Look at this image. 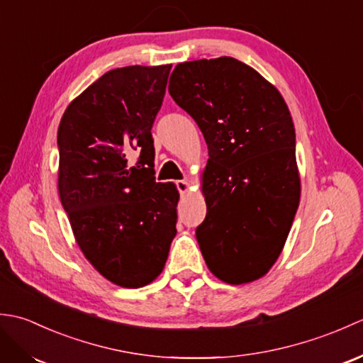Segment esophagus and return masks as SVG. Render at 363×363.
<instances>
[{
    "label": "esophagus",
    "mask_w": 363,
    "mask_h": 363,
    "mask_svg": "<svg viewBox=\"0 0 363 363\" xmlns=\"http://www.w3.org/2000/svg\"><path fill=\"white\" fill-rule=\"evenodd\" d=\"M176 189L179 191L181 195H186L189 191V181L182 179V181H176Z\"/></svg>",
    "instance_id": "esophagus-1"
}]
</instances>
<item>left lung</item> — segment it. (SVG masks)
Returning <instances> with one entry per match:
<instances>
[{
  "instance_id": "1",
  "label": "left lung",
  "mask_w": 363,
  "mask_h": 363,
  "mask_svg": "<svg viewBox=\"0 0 363 363\" xmlns=\"http://www.w3.org/2000/svg\"><path fill=\"white\" fill-rule=\"evenodd\" d=\"M168 91L201 129L206 218L196 240L211 272L228 284L268 273L299 204L296 137L276 87L234 57L177 64Z\"/></svg>"
}]
</instances>
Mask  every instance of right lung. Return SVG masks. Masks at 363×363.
<instances>
[{"mask_svg": "<svg viewBox=\"0 0 363 363\" xmlns=\"http://www.w3.org/2000/svg\"><path fill=\"white\" fill-rule=\"evenodd\" d=\"M169 70L107 72L70 103L57 130L59 196L76 242L106 279L126 289L156 279L176 235L179 194L156 182L151 134Z\"/></svg>", "mask_w": 363, "mask_h": 363, "instance_id": "1", "label": "right lung"}]
</instances>
